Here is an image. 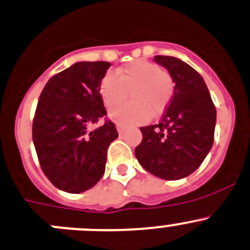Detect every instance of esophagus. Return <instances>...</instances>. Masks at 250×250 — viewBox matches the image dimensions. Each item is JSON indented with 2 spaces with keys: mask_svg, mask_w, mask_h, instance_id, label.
I'll use <instances>...</instances> for the list:
<instances>
[{
  "mask_svg": "<svg viewBox=\"0 0 250 250\" xmlns=\"http://www.w3.org/2000/svg\"><path fill=\"white\" fill-rule=\"evenodd\" d=\"M116 128H117V130L120 134L125 133V127L123 125H121V123H117V125H116Z\"/></svg>",
  "mask_w": 250,
  "mask_h": 250,
  "instance_id": "34e87169",
  "label": "esophagus"
}]
</instances>
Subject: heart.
<instances>
[{
    "mask_svg": "<svg viewBox=\"0 0 250 250\" xmlns=\"http://www.w3.org/2000/svg\"><path fill=\"white\" fill-rule=\"evenodd\" d=\"M132 103L113 108L110 117L123 125L146 122L151 113L159 115L171 103L174 82L168 72L145 60L133 61L116 71L107 73L101 81L100 94L104 104L112 108L129 98Z\"/></svg>",
    "mask_w": 250,
    "mask_h": 250,
    "instance_id": "b5f03b06",
    "label": "heart"
}]
</instances>
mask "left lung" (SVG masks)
Returning a JSON list of instances; mask_svg holds the SVG:
<instances>
[{"instance_id":"1","label":"left lung","mask_w":250,"mask_h":250,"mask_svg":"<svg viewBox=\"0 0 250 250\" xmlns=\"http://www.w3.org/2000/svg\"><path fill=\"white\" fill-rule=\"evenodd\" d=\"M173 78L174 94L157 125L140 127L139 164L154 176L176 181L202 165L214 144L216 108L203 77L172 56H155Z\"/></svg>"}]
</instances>
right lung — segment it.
<instances>
[{
    "instance_id": "add662e5",
    "label": "right lung",
    "mask_w": 250,
    "mask_h": 250,
    "mask_svg": "<svg viewBox=\"0 0 250 250\" xmlns=\"http://www.w3.org/2000/svg\"><path fill=\"white\" fill-rule=\"evenodd\" d=\"M110 62H77L55 74L41 91L33 121V142L42 172L63 192L90 189L105 172L106 154L118 137L100 94Z\"/></svg>"
}]
</instances>
